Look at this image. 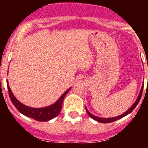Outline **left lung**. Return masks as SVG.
Listing matches in <instances>:
<instances>
[{"label":"left lung","mask_w":148,"mask_h":148,"mask_svg":"<svg viewBox=\"0 0 148 148\" xmlns=\"http://www.w3.org/2000/svg\"><path fill=\"white\" fill-rule=\"evenodd\" d=\"M143 87H144V84H142V89H141V90H140V92H139V94H138V98L136 99V101L134 102V104H133V105H132L131 107H130V108H129V109H128L126 112H125V113H124L123 114L120 115V116H116V117H113V118H101V117H98V116H94V115H92V113H90V112L88 111V110L87 109V108H86V111H87V114H88V116H90V117H91V118L93 119L94 120H95V121H97L98 122H100V123H110V122H113V121H116V120L120 119H121V118H123V117L126 116L127 115L130 114L132 111L135 109V108L137 106V104H138L139 101H140L141 97H142V91H143Z\"/></svg>","instance_id":"left-lung-1"}]
</instances>
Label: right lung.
<instances>
[{
    "label": "right lung",
    "mask_w": 148,
    "mask_h": 148,
    "mask_svg": "<svg viewBox=\"0 0 148 148\" xmlns=\"http://www.w3.org/2000/svg\"><path fill=\"white\" fill-rule=\"evenodd\" d=\"M6 84H7L8 91H9V95H10L11 101L15 105L16 109L21 113L24 115V116L33 119L35 120H37L38 121H49V120L53 119V118L58 116V114L60 113V111H61V108H62V103L65 95L67 94V92L70 90V88L68 89L66 92H64L63 95H61V97L52 105H49L48 107H45V108H33L24 105L23 104L21 103L15 97V95H13L11 89H10V86H9L8 82H6Z\"/></svg>",
    "instance_id": "right-lung-1"
}]
</instances>
